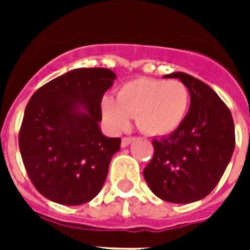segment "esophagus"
Returning a JSON list of instances; mask_svg holds the SVG:
<instances>
[{
    "instance_id": "1",
    "label": "esophagus",
    "mask_w": 250,
    "mask_h": 250,
    "mask_svg": "<svg viewBox=\"0 0 250 250\" xmlns=\"http://www.w3.org/2000/svg\"><path fill=\"white\" fill-rule=\"evenodd\" d=\"M133 140H135V137H123V139H122V146H123V148L128 146Z\"/></svg>"
}]
</instances>
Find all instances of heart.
<instances>
[{"mask_svg":"<svg viewBox=\"0 0 250 250\" xmlns=\"http://www.w3.org/2000/svg\"><path fill=\"white\" fill-rule=\"evenodd\" d=\"M189 109V90L178 79L131 80L119 86L117 98L105 96L101 114L115 132L128 128L131 117L137 127L152 136L174 132L186 119Z\"/></svg>","mask_w":250,"mask_h":250,"instance_id":"b5f03b06","label":"heart"}]
</instances>
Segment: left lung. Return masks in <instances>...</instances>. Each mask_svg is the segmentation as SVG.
I'll list each match as a JSON object with an SVG mask.
<instances>
[{
	"mask_svg": "<svg viewBox=\"0 0 250 250\" xmlns=\"http://www.w3.org/2000/svg\"><path fill=\"white\" fill-rule=\"evenodd\" d=\"M189 90L186 119L168 136L154 139V154L144 168L149 188L161 200L189 204L206 197L225 174L235 149L231 111L201 80L172 72Z\"/></svg>",
	"mask_w": 250,
	"mask_h": 250,
	"instance_id": "left-lung-1",
	"label": "left lung"
}]
</instances>
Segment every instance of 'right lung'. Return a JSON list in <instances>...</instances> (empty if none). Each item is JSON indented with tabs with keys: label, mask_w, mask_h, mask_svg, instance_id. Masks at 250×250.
<instances>
[{
	"label": "right lung",
	"mask_w": 250,
	"mask_h": 250,
	"mask_svg": "<svg viewBox=\"0 0 250 250\" xmlns=\"http://www.w3.org/2000/svg\"><path fill=\"white\" fill-rule=\"evenodd\" d=\"M117 76L109 68H76L32 94L19 131L31 182L61 205H82L101 190L119 137L101 132V100Z\"/></svg>",
	"instance_id": "right-lung-1"
}]
</instances>
